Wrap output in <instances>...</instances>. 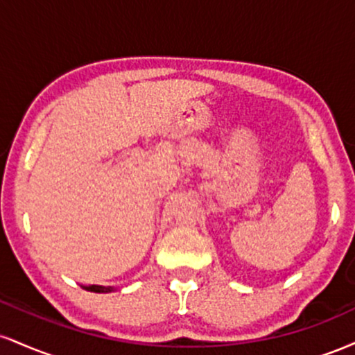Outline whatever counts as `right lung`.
<instances>
[{
    "mask_svg": "<svg viewBox=\"0 0 355 355\" xmlns=\"http://www.w3.org/2000/svg\"><path fill=\"white\" fill-rule=\"evenodd\" d=\"M81 287L85 288V291H89V292H96V294H108V292H113L116 291V287H112V285H81Z\"/></svg>",
    "mask_w": 355,
    "mask_h": 355,
    "instance_id": "1",
    "label": "right lung"
}]
</instances>
